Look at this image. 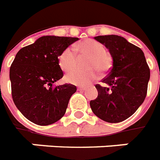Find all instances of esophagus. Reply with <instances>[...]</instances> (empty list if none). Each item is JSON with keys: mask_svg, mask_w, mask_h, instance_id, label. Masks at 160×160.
<instances>
[{"mask_svg": "<svg viewBox=\"0 0 160 160\" xmlns=\"http://www.w3.org/2000/svg\"><path fill=\"white\" fill-rule=\"evenodd\" d=\"M78 90H86V87L80 86V87H78Z\"/></svg>", "mask_w": 160, "mask_h": 160, "instance_id": "esophagus-1", "label": "esophagus"}]
</instances>
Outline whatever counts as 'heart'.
Masks as SVG:
<instances>
[{
	"label": "heart",
	"mask_w": 160,
	"mask_h": 160,
	"mask_svg": "<svg viewBox=\"0 0 160 160\" xmlns=\"http://www.w3.org/2000/svg\"><path fill=\"white\" fill-rule=\"evenodd\" d=\"M79 55L88 56L85 61L86 70H72L76 65V55L70 48H65L58 56V65L61 70L67 72L65 80L76 85H88L98 77L97 69L100 72H105L111 65V56L105 51L104 45L91 39H86L74 46Z\"/></svg>",
	"instance_id": "obj_1"
}]
</instances>
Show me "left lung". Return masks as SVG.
Returning a JSON list of instances; mask_svg holds the SVG:
<instances>
[{"label":"left lung","mask_w":160,"mask_h":160,"mask_svg":"<svg viewBox=\"0 0 160 160\" xmlns=\"http://www.w3.org/2000/svg\"><path fill=\"white\" fill-rule=\"evenodd\" d=\"M95 39L109 50L113 66L102 80L106 86L95 85L98 96L90 100V108L104 121H124L136 111L146 97L150 77L149 65L141 49L122 36H99Z\"/></svg>","instance_id":"8db88e82"}]
</instances>
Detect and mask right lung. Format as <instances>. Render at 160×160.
Returning <instances> with one entry per match:
<instances>
[{
  "instance_id": "right-lung-1",
  "label": "right lung",
  "mask_w": 160,
  "mask_h": 160,
  "mask_svg": "<svg viewBox=\"0 0 160 160\" xmlns=\"http://www.w3.org/2000/svg\"><path fill=\"white\" fill-rule=\"evenodd\" d=\"M78 40L42 36L16 54L10 68L11 95L17 109L34 124L49 125L64 116L76 86L52 85L63 77L58 56Z\"/></svg>"
}]
</instances>
